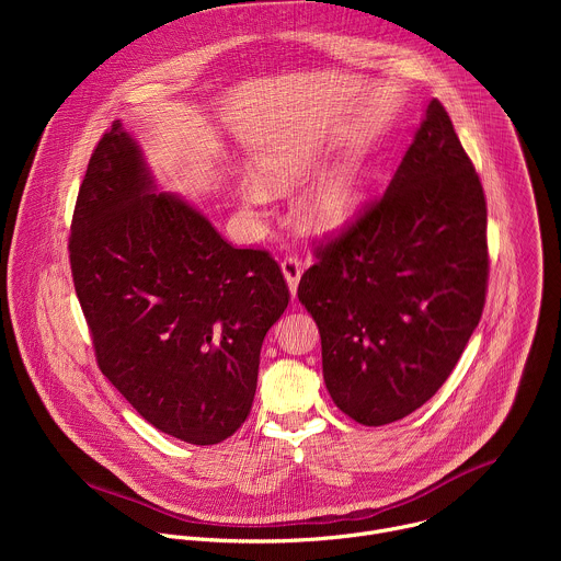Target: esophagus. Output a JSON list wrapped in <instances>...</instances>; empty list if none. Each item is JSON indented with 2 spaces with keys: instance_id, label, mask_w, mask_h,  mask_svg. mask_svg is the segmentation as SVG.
Segmentation results:
<instances>
[{
  "instance_id": "34e87169",
  "label": "esophagus",
  "mask_w": 561,
  "mask_h": 561,
  "mask_svg": "<svg viewBox=\"0 0 561 561\" xmlns=\"http://www.w3.org/2000/svg\"><path fill=\"white\" fill-rule=\"evenodd\" d=\"M282 273L286 277V284L290 288V295L295 297L297 293V284H299V277H301V262L295 257V255H286L282 260Z\"/></svg>"
}]
</instances>
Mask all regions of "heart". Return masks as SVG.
<instances>
[{
    "instance_id": "1",
    "label": "heart",
    "mask_w": 561,
    "mask_h": 561,
    "mask_svg": "<svg viewBox=\"0 0 561 561\" xmlns=\"http://www.w3.org/2000/svg\"><path fill=\"white\" fill-rule=\"evenodd\" d=\"M308 169H310L308 159L299 154H284V157L271 159L264 169V178L275 186H286L304 178ZM244 197L251 204H264L268 195L264 186L251 182L244 186ZM362 199H364V182L359 171L344 169L333 178H329L327 182L319 184L308 195V199L304 202V210L310 224L319 228H337L359 210Z\"/></svg>"
}]
</instances>
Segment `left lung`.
Returning <instances> with one entry per match:
<instances>
[{"instance_id":"1","label":"left lung","mask_w":561,"mask_h":561,"mask_svg":"<svg viewBox=\"0 0 561 561\" xmlns=\"http://www.w3.org/2000/svg\"><path fill=\"white\" fill-rule=\"evenodd\" d=\"M297 297L322 335L342 413L383 426L442 388L482 317L486 197L433 100L386 193L314 249Z\"/></svg>"}]
</instances>
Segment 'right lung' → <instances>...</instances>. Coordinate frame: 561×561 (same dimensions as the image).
Wrapping results in <instances>:
<instances>
[{
  "instance_id": "1",
  "label": "right lung",
  "mask_w": 561,
  "mask_h": 561,
  "mask_svg": "<svg viewBox=\"0 0 561 561\" xmlns=\"http://www.w3.org/2000/svg\"><path fill=\"white\" fill-rule=\"evenodd\" d=\"M68 253L98 366L148 424L210 446L247 422L262 342L290 299L282 268L154 193L119 122L91 154Z\"/></svg>"
}]
</instances>
